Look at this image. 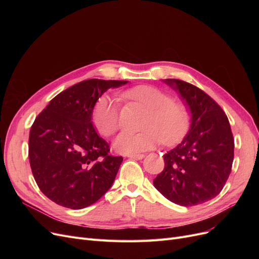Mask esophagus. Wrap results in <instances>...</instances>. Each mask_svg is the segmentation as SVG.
Wrapping results in <instances>:
<instances>
[{
  "label": "esophagus",
  "mask_w": 259,
  "mask_h": 259,
  "mask_svg": "<svg viewBox=\"0 0 259 259\" xmlns=\"http://www.w3.org/2000/svg\"><path fill=\"white\" fill-rule=\"evenodd\" d=\"M128 158L131 159H136V160H142L144 159V154H127Z\"/></svg>",
  "instance_id": "obj_1"
}]
</instances>
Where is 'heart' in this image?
I'll use <instances>...</instances> for the list:
<instances>
[{
	"instance_id": "obj_1",
	"label": "heart",
	"mask_w": 259,
	"mask_h": 259,
	"mask_svg": "<svg viewBox=\"0 0 259 259\" xmlns=\"http://www.w3.org/2000/svg\"><path fill=\"white\" fill-rule=\"evenodd\" d=\"M124 96L147 110L143 132H123L113 146L121 153H138L160 145L176 144L190 125V112L182 101L155 86L139 85L124 92ZM92 122L101 136L113 135L120 126V106L109 96H101L94 105Z\"/></svg>"
}]
</instances>
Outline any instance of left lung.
<instances>
[{
  "instance_id": "8db88e82",
  "label": "left lung",
  "mask_w": 259,
  "mask_h": 259,
  "mask_svg": "<svg viewBox=\"0 0 259 259\" xmlns=\"http://www.w3.org/2000/svg\"><path fill=\"white\" fill-rule=\"evenodd\" d=\"M191 111L190 131L173 150L164 154V168L153 185L164 197L182 206L215 198L228 179L234 155L229 120L216 101L190 83L166 79Z\"/></svg>"
}]
</instances>
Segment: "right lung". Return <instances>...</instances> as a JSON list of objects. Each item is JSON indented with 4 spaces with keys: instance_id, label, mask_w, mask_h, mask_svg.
<instances>
[{
    "instance_id": "1",
    "label": "right lung",
    "mask_w": 259,
    "mask_h": 259,
    "mask_svg": "<svg viewBox=\"0 0 259 259\" xmlns=\"http://www.w3.org/2000/svg\"><path fill=\"white\" fill-rule=\"evenodd\" d=\"M126 81L85 80L59 93L31 126L29 161L40 190L58 205L81 209L110 189L122 156L92 124L97 99Z\"/></svg>"
}]
</instances>
